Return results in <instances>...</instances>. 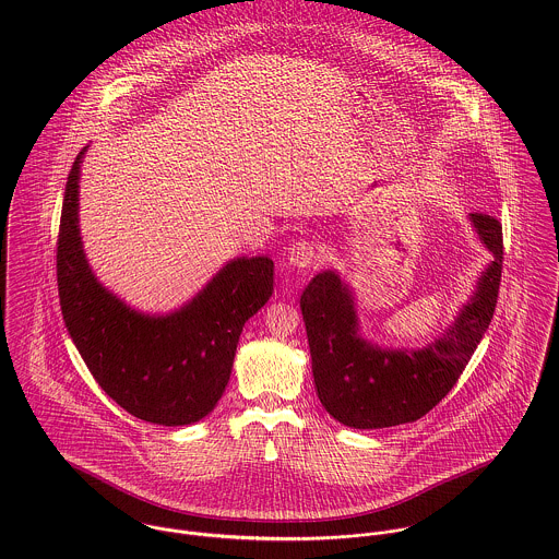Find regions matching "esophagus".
<instances>
[{
	"mask_svg": "<svg viewBox=\"0 0 559 559\" xmlns=\"http://www.w3.org/2000/svg\"><path fill=\"white\" fill-rule=\"evenodd\" d=\"M317 260V249L308 240L293 242L288 249V264L295 269H310Z\"/></svg>",
	"mask_w": 559,
	"mask_h": 559,
	"instance_id": "1",
	"label": "esophagus"
}]
</instances>
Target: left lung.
I'll return each mask as SVG.
<instances>
[{
	"mask_svg": "<svg viewBox=\"0 0 559 559\" xmlns=\"http://www.w3.org/2000/svg\"><path fill=\"white\" fill-rule=\"evenodd\" d=\"M469 224L490 262L454 320L421 348L381 346L366 337L355 290L335 269L308 284L301 314L317 392L333 419L359 430L415 421L456 385L492 319L503 262L499 219L472 213Z\"/></svg>",
	"mask_w": 559,
	"mask_h": 559,
	"instance_id": "8db88e82",
	"label": "left lung"
}]
</instances>
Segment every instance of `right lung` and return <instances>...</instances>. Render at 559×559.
Here are the masks:
<instances>
[{
	"label": "right lung",
	"mask_w": 559,
	"mask_h": 559,
	"mask_svg": "<svg viewBox=\"0 0 559 559\" xmlns=\"http://www.w3.org/2000/svg\"><path fill=\"white\" fill-rule=\"evenodd\" d=\"M67 180L58 290L67 329L103 392L127 413L159 426L206 417L230 381L240 331L273 295V260L237 255L180 308L151 314L94 275L80 228L81 163Z\"/></svg>",
	"instance_id": "add662e5"
}]
</instances>
